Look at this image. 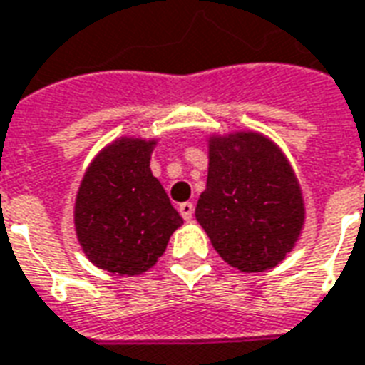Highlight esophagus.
<instances>
[{
    "label": "esophagus",
    "instance_id": "esophagus-1",
    "mask_svg": "<svg viewBox=\"0 0 365 365\" xmlns=\"http://www.w3.org/2000/svg\"><path fill=\"white\" fill-rule=\"evenodd\" d=\"M193 212H195V205L193 203L180 205V215L183 217V220H191V218H193Z\"/></svg>",
    "mask_w": 365,
    "mask_h": 365
}]
</instances>
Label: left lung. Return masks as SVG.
Wrapping results in <instances>:
<instances>
[{"mask_svg":"<svg viewBox=\"0 0 365 365\" xmlns=\"http://www.w3.org/2000/svg\"><path fill=\"white\" fill-rule=\"evenodd\" d=\"M207 187L195 209L230 267L263 272L282 263L306 224L304 193L284 150L259 131L210 133Z\"/></svg>","mask_w":365,"mask_h":365,"instance_id":"8db88e82","label":"left lung"}]
</instances>
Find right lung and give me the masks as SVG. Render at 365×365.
<instances>
[{
    "mask_svg": "<svg viewBox=\"0 0 365 365\" xmlns=\"http://www.w3.org/2000/svg\"><path fill=\"white\" fill-rule=\"evenodd\" d=\"M158 139L123 135L100 148L75 197V236L86 259L121 277L156 265L170 236L183 224L150 172Z\"/></svg>",
    "mask_w": 365,
    "mask_h": 365,
    "instance_id": "1",
    "label": "right lung"
}]
</instances>
